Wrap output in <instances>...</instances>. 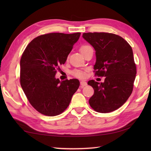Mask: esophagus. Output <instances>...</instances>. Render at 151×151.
<instances>
[{
    "mask_svg": "<svg viewBox=\"0 0 151 151\" xmlns=\"http://www.w3.org/2000/svg\"><path fill=\"white\" fill-rule=\"evenodd\" d=\"M87 86V82H86L84 81H82L81 82V87L83 88V87H84V86Z\"/></svg>",
    "mask_w": 151,
    "mask_h": 151,
    "instance_id": "1",
    "label": "esophagus"
}]
</instances>
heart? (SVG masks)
Instances as JSON below:
<instances>
[{
	"instance_id": "b5f03b06",
	"label": "heart",
	"mask_w": 151,
	"mask_h": 151,
	"mask_svg": "<svg viewBox=\"0 0 151 151\" xmlns=\"http://www.w3.org/2000/svg\"><path fill=\"white\" fill-rule=\"evenodd\" d=\"M90 47L89 45H82L81 46V47L80 48V50H81V53L83 52V51H84L86 49H87L88 48ZM72 75L75 76V77H77V78H84L86 74V72L84 71V70H74L72 72Z\"/></svg>"
}]
</instances>
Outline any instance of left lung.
Returning <instances> with one entry per match:
<instances>
[{
    "label": "left lung",
    "instance_id": "1",
    "mask_svg": "<svg viewBox=\"0 0 151 151\" xmlns=\"http://www.w3.org/2000/svg\"><path fill=\"white\" fill-rule=\"evenodd\" d=\"M82 37L95 50V75L105 77L104 82L88 81L94 89L89 105L100 113L113 111L123 105L133 90L136 67L132 47L114 34L89 32Z\"/></svg>",
    "mask_w": 151,
    "mask_h": 151
}]
</instances>
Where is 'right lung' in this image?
<instances>
[{
	"mask_svg": "<svg viewBox=\"0 0 151 151\" xmlns=\"http://www.w3.org/2000/svg\"><path fill=\"white\" fill-rule=\"evenodd\" d=\"M81 33H50L38 36L25 49L20 61V82L31 105L47 116L68 107L80 86L77 79L60 82L55 75L77 42Z\"/></svg>",
	"mask_w": 151,
	"mask_h": 151,
	"instance_id": "add662e5",
	"label": "right lung"
}]
</instances>
